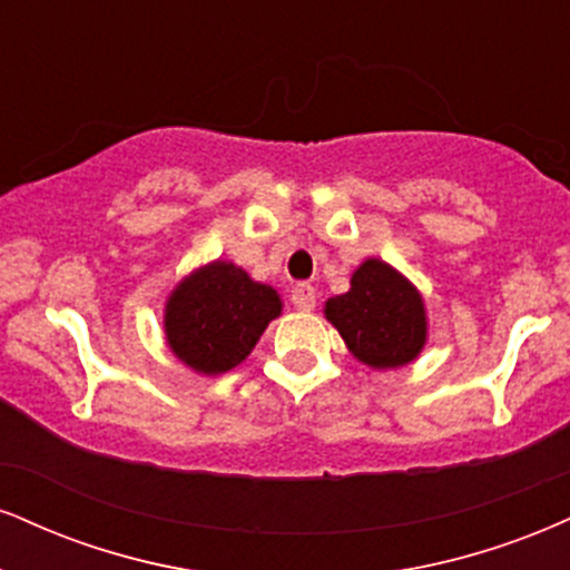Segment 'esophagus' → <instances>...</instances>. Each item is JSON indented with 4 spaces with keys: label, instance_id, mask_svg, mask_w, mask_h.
Returning a JSON list of instances; mask_svg holds the SVG:
<instances>
[{
    "label": "esophagus",
    "instance_id": "34e87169",
    "mask_svg": "<svg viewBox=\"0 0 570 570\" xmlns=\"http://www.w3.org/2000/svg\"><path fill=\"white\" fill-rule=\"evenodd\" d=\"M292 305L297 311H313L315 307V289L311 284H297L292 289Z\"/></svg>",
    "mask_w": 570,
    "mask_h": 570
}]
</instances>
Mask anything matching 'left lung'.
<instances>
[{
	"label": "left lung",
	"mask_w": 570,
	"mask_h": 570,
	"mask_svg": "<svg viewBox=\"0 0 570 570\" xmlns=\"http://www.w3.org/2000/svg\"><path fill=\"white\" fill-rule=\"evenodd\" d=\"M326 321L363 366L385 372L420 358L428 345V307L422 292L380 257L355 267L351 289L328 297Z\"/></svg>",
	"instance_id": "obj_1"
}]
</instances>
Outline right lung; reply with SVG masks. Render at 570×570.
<instances>
[{"label": "right lung", "mask_w": 570, "mask_h": 570, "mask_svg": "<svg viewBox=\"0 0 570 570\" xmlns=\"http://www.w3.org/2000/svg\"><path fill=\"white\" fill-rule=\"evenodd\" d=\"M281 311L284 303L273 286L259 284L228 259H212L169 292L164 337L196 374H225L255 351Z\"/></svg>", "instance_id": "add662e5"}]
</instances>
